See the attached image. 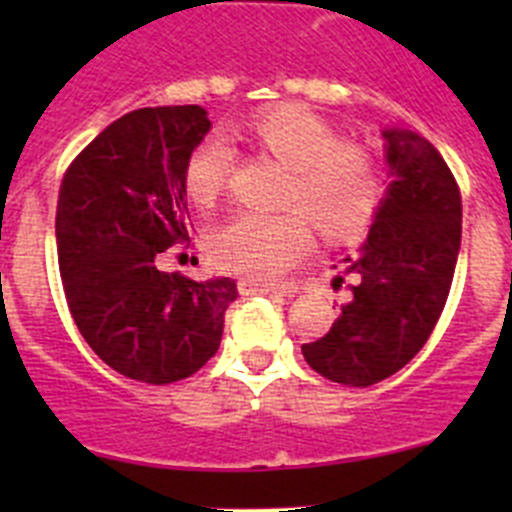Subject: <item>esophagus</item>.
Returning a JSON list of instances; mask_svg holds the SVG:
<instances>
[{
	"label": "esophagus",
	"mask_w": 512,
	"mask_h": 512,
	"mask_svg": "<svg viewBox=\"0 0 512 512\" xmlns=\"http://www.w3.org/2000/svg\"><path fill=\"white\" fill-rule=\"evenodd\" d=\"M238 292H241V295H274V292H282V287H277V284L253 282V279H241V282H238Z\"/></svg>",
	"instance_id": "1"
}]
</instances>
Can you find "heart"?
<instances>
[{
  "mask_svg": "<svg viewBox=\"0 0 512 512\" xmlns=\"http://www.w3.org/2000/svg\"><path fill=\"white\" fill-rule=\"evenodd\" d=\"M261 151L289 166L277 215L238 212L212 233L210 253L223 271L274 279L310 251L312 228L330 243L364 233L384 200V169L377 153L343 143L328 120L300 104H282L253 117L243 128ZM235 153L223 138H202L184 161L189 200L212 207L225 194Z\"/></svg>",
  "mask_w": 512,
  "mask_h": 512,
  "instance_id": "obj_1",
  "label": "heart"
}]
</instances>
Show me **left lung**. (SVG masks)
<instances>
[{
    "label": "left lung",
    "mask_w": 512,
    "mask_h": 512,
    "mask_svg": "<svg viewBox=\"0 0 512 512\" xmlns=\"http://www.w3.org/2000/svg\"><path fill=\"white\" fill-rule=\"evenodd\" d=\"M392 184L356 256L351 297L302 356L325 379L369 387L408 364L441 318L461 246V192L441 153L410 130H384ZM336 277L333 284H341Z\"/></svg>",
    "instance_id": "obj_1"
}]
</instances>
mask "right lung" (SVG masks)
<instances>
[{"instance_id": "right-lung-1", "label": "right lung", "mask_w": 512, "mask_h": 512, "mask_svg": "<svg viewBox=\"0 0 512 512\" xmlns=\"http://www.w3.org/2000/svg\"><path fill=\"white\" fill-rule=\"evenodd\" d=\"M210 117L200 104L143 107L102 130L61 179L56 246L71 318L122 377L171 384L217 354L233 279L161 271V253L192 246L184 161Z\"/></svg>"}]
</instances>
